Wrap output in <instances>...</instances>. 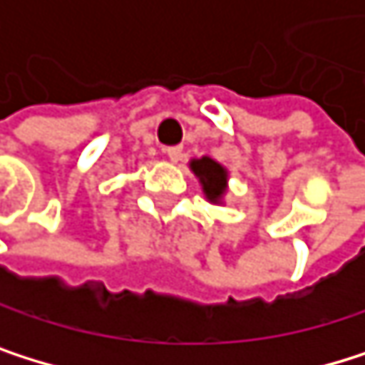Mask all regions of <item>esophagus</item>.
<instances>
[{
	"mask_svg": "<svg viewBox=\"0 0 365 365\" xmlns=\"http://www.w3.org/2000/svg\"><path fill=\"white\" fill-rule=\"evenodd\" d=\"M165 154H168V158H170L172 163H178V160L182 158V148H180V145H172V148L165 150Z\"/></svg>",
	"mask_w": 365,
	"mask_h": 365,
	"instance_id": "esophagus-1",
	"label": "esophagus"
}]
</instances>
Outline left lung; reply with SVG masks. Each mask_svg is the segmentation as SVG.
<instances>
[{
	"mask_svg": "<svg viewBox=\"0 0 365 365\" xmlns=\"http://www.w3.org/2000/svg\"><path fill=\"white\" fill-rule=\"evenodd\" d=\"M189 168L200 178V185H202V191H205L209 202H213V205L222 202V197L226 193V185H228L226 168H222L217 160H213L209 156L193 158L189 163Z\"/></svg>",
	"mask_w": 365,
	"mask_h": 365,
	"instance_id": "obj_1",
	"label": "left lung"
}]
</instances>
